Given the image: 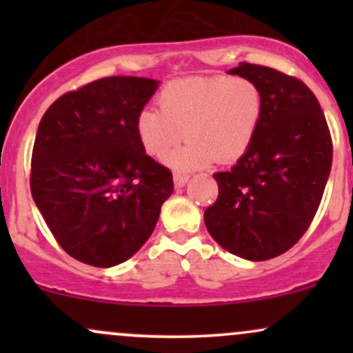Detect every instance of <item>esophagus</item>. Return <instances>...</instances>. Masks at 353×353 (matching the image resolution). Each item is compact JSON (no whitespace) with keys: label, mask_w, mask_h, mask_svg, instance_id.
<instances>
[{"label":"esophagus","mask_w":353,"mask_h":353,"mask_svg":"<svg viewBox=\"0 0 353 353\" xmlns=\"http://www.w3.org/2000/svg\"><path fill=\"white\" fill-rule=\"evenodd\" d=\"M188 181H189L188 174L174 172V184H176V188H184V185L188 184Z\"/></svg>","instance_id":"obj_1"}]
</instances>
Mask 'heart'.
I'll list each match as a JSON object with an SVG mask.
<instances>
[{
  "label": "heart",
  "mask_w": 353,
  "mask_h": 353,
  "mask_svg": "<svg viewBox=\"0 0 353 353\" xmlns=\"http://www.w3.org/2000/svg\"><path fill=\"white\" fill-rule=\"evenodd\" d=\"M159 111L145 108L136 117L144 152L163 161L185 136L188 144L171 163L182 169L208 168L214 159L230 164L249 151L262 119V94L250 79H177L157 96Z\"/></svg>",
  "instance_id": "obj_1"
}]
</instances>
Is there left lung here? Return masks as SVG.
<instances>
[{
	"mask_svg": "<svg viewBox=\"0 0 353 353\" xmlns=\"http://www.w3.org/2000/svg\"><path fill=\"white\" fill-rule=\"evenodd\" d=\"M261 89L262 119L249 151L216 172L219 196L204 212L219 245L247 261L294 247L317 212L332 168V137L317 98L301 79L259 64L229 71Z\"/></svg>",
	"mask_w": 353,
	"mask_h": 353,
	"instance_id": "8db88e82",
	"label": "left lung"
}]
</instances>
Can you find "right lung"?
<instances>
[{
    "instance_id": "1",
    "label": "right lung",
    "mask_w": 353,
    "mask_h": 353,
    "mask_svg": "<svg viewBox=\"0 0 353 353\" xmlns=\"http://www.w3.org/2000/svg\"><path fill=\"white\" fill-rule=\"evenodd\" d=\"M157 88L159 81L134 76L92 81L56 99L38 125L31 194L76 261H128L172 194V172L144 152L136 134V117Z\"/></svg>"
}]
</instances>
